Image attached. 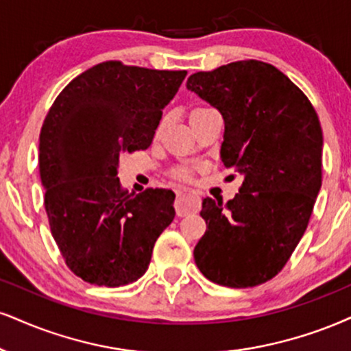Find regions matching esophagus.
I'll return each instance as SVG.
<instances>
[{"label":"esophagus","instance_id":"obj_1","mask_svg":"<svg viewBox=\"0 0 351 351\" xmlns=\"http://www.w3.org/2000/svg\"><path fill=\"white\" fill-rule=\"evenodd\" d=\"M200 210V198L193 193H179L176 200V211L179 216L195 213Z\"/></svg>","mask_w":351,"mask_h":351}]
</instances>
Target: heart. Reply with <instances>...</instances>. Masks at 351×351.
Returning a JSON list of instances; mask_svg holds the SVG:
<instances>
[{
	"instance_id": "b5f03b06",
	"label": "heart",
	"mask_w": 351,
	"mask_h": 351,
	"mask_svg": "<svg viewBox=\"0 0 351 351\" xmlns=\"http://www.w3.org/2000/svg\"><path fill=\"white\" fill-rule=\"evenodd\" d=\"M164 125H166V120H161V123H159V127H158V132H161V130L164 128ZM177 177H179V179H182V180H187L190 174H189V171H179V172H177Z\"/></svg>"
}]
</instances>
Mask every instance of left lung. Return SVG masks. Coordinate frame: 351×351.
<instances>
[{"label": "left lung", "mask_w": 351, "mask_h": 351, "mask_svg": "<svg viewBox=\"0 0 351 351\" xmlns=\"http://www.w3.org/2000/svg\"><path fill=\"white\" fill-rule=\"evenodd\" d=\"M187 89L224 120L221 161L239 193L203 198L206 231L193 249L213 283L250 288L281 271L308 228L322 185V128L313 104L274 64L242 60L193 73Z\"/></svg>", "instance_id": "obj_1"}]
</instances>
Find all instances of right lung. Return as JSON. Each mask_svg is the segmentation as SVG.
I'll return each instance as SVG.
<instances>
[{
	"label": "right lung",
	"mask_w": 351,
	"mask_h": 351,
	"mask_svg": "<svg viewBox=\"0 0 351 351\" xmlns=\"http://www.w3.org/2000/svg\"><path fill=\"white\" fill-rule=\"evenodd\" d=\"M187 71L104 62L76 76L43 120L38 169L51 236L64 263L97 287L133 283L174 219V192L128 195L117 169L146 149Z\"/></svg>",
	"instance_id": "add662e5"
}]
</instances>
